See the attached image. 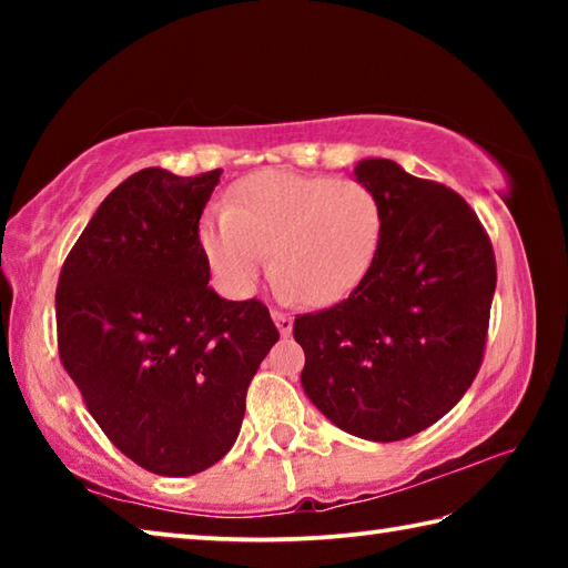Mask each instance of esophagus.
Segmentation results:
<instances>
[{"label": "esophagus", "instance_id": "obj_1", "mask_svg": "<svg viewBox=\"0 0 568 568\" xmlns=\"http://www.w3.org/2000/svg\"><path fill=\"white\" fill-rule=\"evenodd\" d=\"M271 315H273V323H275L277 333H281L283 338H287V335H291V331H293V318H291V315L281 313V311H273Z\"/></svg>", "mask_w": 568, "mask_h": 568}]
</instances>
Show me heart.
<instances>
[{
  "label": "heart",
  "instance_id": "obj_1",
  "mask_svg": "<svg viewBox=\"0 0 568 568\" xmlns=\"http://www.w3.org/2000/svg\"><path fill=\"white\" fill-rule=\"evenodd\" d=\"M383 210L355 180L263 170L200 220V245L227 293H247L273 267L285 293L328 305L348 295L378 253Z\"/></svg>",
  "mask_w": 568,
  "mask_h": 568
}]
</instances>
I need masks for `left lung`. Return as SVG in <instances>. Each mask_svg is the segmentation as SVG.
<instances>
[{"label":"left lung","mask_w":568,"mask_h":568,"mask_svg":"<svg viewBox=\"0 0 568 568\" xmlns=\"http://www.w3.org/2000/svg\"><path fill=\"white\" fill-rule=\"evenodd\" d=\"M378 253L343 303L297 315L301 383L325 418L376 444L416 436L464 398L484 358L496 291L491 240L458 192L368 158Z\"/></svg>","instance_id":"left-lung-1"}]
</instances>
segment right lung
Masks as SVG:
<instances>
[{
  "mask_svg": "<svg viewBox=\"0 0 568 568\" xmlns=\"http://www.w3.org/2000/svg\"><path fill=\"white\" fill-rule=\"evenodd\" d=\"M220 175L134 172L102 200L57 285L64 371L112 444L158 476L200 474L233 448L277 341L261 301L207 285L197 225Z\"/></svg>",
  "mask_w": 568,
  "mask_h": 568,
  "instance_id": "obj_1",
  "label": "right lung"
}]
</instances>
